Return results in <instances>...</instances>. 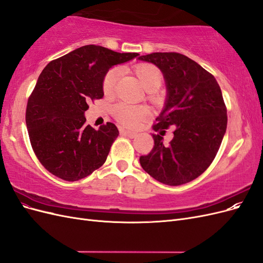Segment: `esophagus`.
Wrapping results in <instances>:
<instances>
[{"instance_id":"esophagus-1","label":"esophagus","mask_w":263,"mask_h":263,"mask_svg":"<svg viewBox=\"0 0 263 263\" xmlns=\"http://www.w3.org/2000/svg\"><path fill=\"white\" fill-rule=\"evenodd\" d=\"M123 135H125V136H127L128 138H135L137 136V134L136 133H134V132H130V130H122L121 132Z\"/></svg>"}]
</instances>
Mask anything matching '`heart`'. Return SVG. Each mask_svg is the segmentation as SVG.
Masks as SVG:
<instances>
[{"label":"heart","mask_w":263,"mask_h":263,"mask_svg":"<svg viewBox=\"0 0 263 263\" xmlns=\"http://www.w3.org/2000/svg\"><path fill=\"white\" fill-rule=\"evenodd\" d=\"M134 72L139 79L142 86L149 92H155L161 86L163 76L161 70L151 63H140L134 68ZM121 76V69L112 68L105 73L102 81V90L105 95H110L114 92L116 82ZM154 99V95H150ZM113 114L116 121L128 128H135L140 123L145 122L150 116V110L144 105L117 104L113 108Z\"/></svg>","instance_id":"heart-1"}]
</instances>
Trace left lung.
I'll list each match as a JSON object with an SVG mask.
<instances>
[{"label": "left lung", "mask_w": 263, "mask_h": 263, "mask_svg": "<svg viewBox=\"0 0 263 263\" xmlns=\"http://www.w3.org/2000/svg\"><path fill=\"white\" fill-rule=\"evenodd\" d=\"M139 60L162 71L168 90L154 129L162 134L170 125L177 127L169 145L163 144L160 135H153L154 148L140 156V164L163 184H184L209 168L224 138L227 108L220 87L212 73L182 53L154 52Z\"/></svg>", "instance_id": "left-lung-1"}]
</instances>
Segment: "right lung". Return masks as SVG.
Masks as SVG:
<instances>
[{"label": "right lung", "mask_w": 263, "mask_h": 263, "mask_svg": "<svg viewBox=\"0 0 263 263\" xmlns=\"http://www.w3.org/2000/svg\"><path fill=\"white\" fill-rule=\"evenodd\" d=\"M137 55L87 45L43 70L28 98L26 126L37 159L53 176L78 181L104 164L119 132L113 123L98 130L86 125L87 102L103 98L102 81L109 68Z\"/></svg>", "instance_id": "obj_1"}]
</instances>
